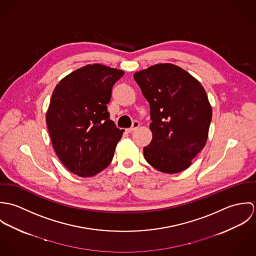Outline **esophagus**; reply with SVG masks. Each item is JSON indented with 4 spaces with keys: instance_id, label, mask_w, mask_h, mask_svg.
Segmentation results:
<instances>
[{
    "instance_id": "obj_1",
    "label": "esophagus",
    "mask_w": 256,
    "mask_h": 256,
    "mask_svg": "<svg viewBox=\"0 0 256 256\" xmlns=\"http://www.w3.org/2000/svg\"><path fill=\"white\" fill-rule=\"evenodd\" d=\"M140 127V123L139 122H137V121H135L134 123H133V126L131 127V128H128V129H126V132L127 133H132L133 131H135L136 129H138Z\"/></svg>"
}]
</instances>
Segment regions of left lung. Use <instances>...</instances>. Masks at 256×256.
Masks as SVG:
<instances>
[{
	"mask_svg": "<svg viewBox=\"0 0 256 256\" xmlns=\"http://www.w3.org/2000/svg\"><path fill=\"white\" fill-rule=\"evenodd\" d=\"M150 108L152 139L146 162L160 172L187 170L205 146L212 106L200 82L182 68L160 63L134 74Z\"/></svg>",
	"mask_w": 256,
	"mask_h": 256,
	"instance_id": "8db88e82",
	"label": "left lung"
}]
</instances>
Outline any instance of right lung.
Returning <instances> with one entry per match:
<instances>
[{"label":"right lung","mask_w":256,"mask_h":256,"mask_svg":"<svg viewBox=\"0 0 256 256\" xmlns=\"http://www.w3.org/2000/svg\"><path fill=\"white\" fill-rule=\"evenodd\" d=\"M124 71L88 64L64 76L55 86L46 124L61 162L80 178L106 168L123 130L110 119L108 104L114 84Z\"/></svg>","instance_id":"obj_1"}]
</instances>
